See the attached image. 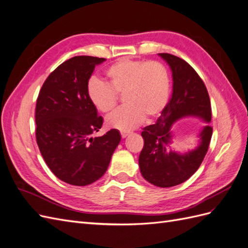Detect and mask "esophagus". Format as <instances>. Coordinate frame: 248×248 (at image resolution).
Here are the masks:
<instances>
[{
	"mask_svg": "<svg viewBox=\"0 0 248 248\" xmlns=\"http://www.w3.org/2000/svg\"><path fill=\"white\" fill-rule=\"evenodd\" d=\"M129 134V132H126V131H121V137L123 138V139H125L127 136H128Z\"/></svg>",
	"mask_w": 248,
	"mask_h": 248,
	"instance_id": "esophagus-1",
	"label": "esophagus"
}]
</instances>
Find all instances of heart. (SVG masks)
<instances>
[{"mask_svg": "<svg viewBox=\"0 0 248 248\" xmlns=\"http://www.w3.org/2000/svg\"><path fill=\"white\" fill-rule=\"evenodd\" d=\"M108 84L90 78L86 85L89 101L100 112L115 108L118 95L123 94L125 106L107 118L109 128L131 130L142 120L150 121L166 107L170 94L167 67L158 61L119 59L104 71Z\"/></svg>", "mask_w": 248, "mask_h": 248, "instance_id": "1", "label": "heart"}]
</instances>
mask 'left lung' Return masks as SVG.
Listing matches in <instances>:
<instances>
[{"instance_id":"left-lung-1","label":"left lung","mask_w":248,"mask_h":248,"mask_svg":"<svg viewBox=\"0 0 248 248\" xmlns=\"http://www.w3.org/2000/svg\"><path fill=\"white\" fill-rule=\"evenodd\" d=\"M158 55L171 69L172 94L156 123L142 129L144 147L139 164L148 182L166 188L185 182L198 170L208 151L213 129L209 124L202 127L199 146L194 150L184 154L171 151V125L189 116L210 123L211 102L204 81L188 63L170 54Z\"/></svg>"}]
</instances>
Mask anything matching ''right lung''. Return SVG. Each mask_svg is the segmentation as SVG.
<instances>
[{
	"mask_svg": "<svg viewBox=\"0 0 248 248\" xmlns=\"http://www.w3.org/2000/svg\"><path fill=\"white\" fill-rule=\"evenodd\" d=\"M103 58L78 56L67 60L44 81L36 102V140L55 176L77 186L97 181L107 171L121 140L117 129L102 137L103 119L89 101L86 85Z\"/></svg>",
	"mask_w": 248,
	"mask_h": 248,
	"instance_id": "1",
	"label": "right lung"
}]
</instances>
